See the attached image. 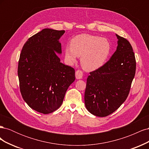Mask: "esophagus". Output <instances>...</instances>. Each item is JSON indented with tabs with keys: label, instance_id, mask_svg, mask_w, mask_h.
<instances>
[{
	"label": "esophagus",
	"instance_id": "1",
	"mask_svg": "<svg viewBox=\"0 0 149 149\" xmlns=\"http://www.w3.org/2000/svg\"><path fill=\"white\" fill-rule=\"evenodd\" d=\"M75 76L76 79H81L83 76V73L81 70H77L75 73Z\"/></svg>",
	"mask_w": 149,
	"mask_h": 149
}]
</instances>
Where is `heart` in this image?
<instances>
[{
	"label": "heart",
	"mask_w": 149,
	"mask_h": 149,
	"mask_svg": "<svg viewBox=\"0 0 149 149\" xmlns=\"http://www.w3.org/2000/svg\"><path fill=\"white\" fill-rule=\"evenodd\" d=\"M111 44L106 38L95 35L81 34L72 38L70 47L65 49L66 61L74 63L77 56L81 58V63L87 71L100 68L107 60L111 52Z\"/></svg>",
	"instance_id": "heart-1"
}]
</instances>
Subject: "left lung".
Returning <instances> with one entry per match:
<instances>
[{
  "mask_svg": "<svg viewBox=\"0 0 149 149\" xmlns=\"http://www.w3.org/2000/svg\"><path fill=\"white\" fill-rule=\"evenodd\" d=\"M118 47L100 68L90 72L84 93L85 106L92 114L106 117L127 99L136 74V61L131 45L116 34Z\"/></svg>",
  "mask_w": 149,
  "mask_h": 149,
  "instance_id": "8db88e82",
  "label": "left lung"
}]
</instances>
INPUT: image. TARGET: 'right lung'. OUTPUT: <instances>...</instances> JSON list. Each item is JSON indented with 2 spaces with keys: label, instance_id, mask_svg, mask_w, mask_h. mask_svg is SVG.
Segmentation results:
<instances>
[{
  "label": "right lung",
  "instance_id": "obj_1",
  "mask_svg": "<svg viewBox=\"0 0 149 149\" xmlns=\"http://www.w3.org/2000/svg\"><path fill=\"white\" fill-rule=\"evenodd\" d=\"M65 30L45 29L28 39L18 65L20 90L31 109L44 114L59 108L75 80L73 68L60 62L59 39Z\"/></svg>",
  "mask_w": 149,
  "mask_h": 149
}]
</instances>
